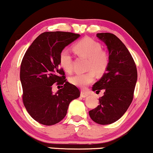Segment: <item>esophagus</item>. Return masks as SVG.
I'll use <instances>...</instances> for the list:
<instances>
[{
	"label": "esophagus",
	"mask_w": 153,
	"mask_h": 153,
	"mask_svg": "<svg viewBox=\"0 0 153 153\" xmlns=\"http://www.w3.org/2000/svg\"><path fill=\"white\" fill-rule=\"evenodd\" d=\"M88 95H88V93H86V92L82 91L80 92V96H81L82 97H87Z\"/></svg>",
	"instance_id": "esophagus-1"
}]
</instances>
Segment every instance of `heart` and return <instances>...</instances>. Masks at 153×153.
<instances>
[{
	"instance_id": "b5f03b06",
	"label": "heart",
	"mask_w": 153,
	"mask_h": 153,
	"mask_svg": "<svg viewBox=\"0 0 153 153\" xmlns=\"http://www.w3.org/2000/svg\"><path fill=\"white\" fill-rule=\"evenodd\" d=\"M73 49L78 56L88 58L87 69L89 71L75 74L69 78V81L75 86L85 88L94 80L95 72L101 75L106 71L109 65V56L102 51L100 43L90 38L79 40L74 45ZM60 64L66 72H71L73 70V58L67 49L62 50L60 53Z\"/></svg>"
}]
</instances>
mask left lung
I'll list each match as a JSON object with an SVG mask.
<instances>
[{"mask_svg":"<svg viewBox=\"0 0 153 153\" xmlns=\"http://www.w3.org/2000/svg\"><path fill=\"white\" fill-rule=\"evenodd\" d=\"M109 52V65L102 77L93 85L92 90L104 95L99 105L89 111L94 122L108 125L118 120L128 109L133 99L137 79V68L133 58L124 43L110 33H97Z\"/></svg>","mask_w":153,"mask_h":153,"instance_id":"1","label":"left lung"}]
</instances>
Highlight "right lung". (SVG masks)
<instances>
[{"mask_svg":"<svg viewBox=\"0 0 153 153\" xmlns=\"http://www.w3.org/2000/svg\"><path fill=\"white\" fill-rule=\"evenodd\" d=\"M79 36L62 31L43 33L24 55L20 72L23 102L27 113L40 124L53 126L61 121L70 102L80 96L79 89L66 81L60 66L61 51ZM55 82L63 88L53 94Z\"/></svg>","mask_w":153,"mask_h":153,"instance_id":"obj_1","label":"right lung"}]
</instances>
